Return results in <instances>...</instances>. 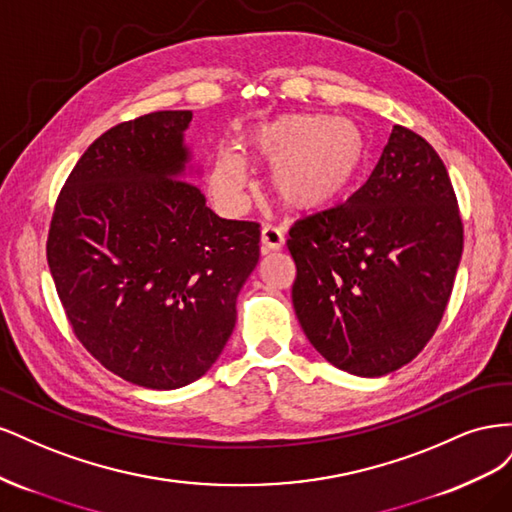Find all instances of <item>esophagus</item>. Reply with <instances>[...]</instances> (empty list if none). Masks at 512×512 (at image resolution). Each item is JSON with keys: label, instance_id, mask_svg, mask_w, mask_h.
<instances>
[{"label": "esophagus", "instance_id": "1", "mask_svg": "<svg viewBox=\"0 0 512 512\" xmlns=\"http://www.w3.org/2000/svg\"><path fill=\"white\" fill-rule=\"evenodd\" d=\"M284 243H286V239H284L282 228L262 226V230H260V250H262V254L280 252Z\"/></svg>", "mask_w": 512, "mask_h": 512}]
</instances>
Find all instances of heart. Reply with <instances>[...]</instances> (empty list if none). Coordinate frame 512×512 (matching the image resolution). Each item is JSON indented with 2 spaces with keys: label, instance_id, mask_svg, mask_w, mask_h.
<instances>
[{
  "label": "heart",
  "instance_id": "1",
  "mask_svg": "<svg viewBox=\"0 0 512 512\" xmlns=\"http://www.w3.org/2000/svg\"><path fill=\"white\" fill-rule=\"evenodd\" d=\"M243 160L271 166L269 185L282 205L314 211L331 205L359 175L365 138L356 123L327 115H280L241 136ZM243 162L220 153L211 170V190L224 203H237L245 190Z\"/></svg>",
  "mask_w": 512,
  "mask_h": 512
}]
</instances>
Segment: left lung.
I'll return each instance as SVG.
<instances>
[{"mask_svg":"<svg viewBox=\"0 0 512 512\" xmlns=\"http://www.w3.org/2000/svg\"><path fill=\"white\" fill-rule=\"evenodd\" d=\"M294 312L337 369L376 378L436 333L463 252L446 166L423 136L393 126L369 179L346 203L290 228Z\"/></svg>","mask_w":512,"mask_h":512,"instance_id":"obj_1","label":"left lung"}]
</instances>
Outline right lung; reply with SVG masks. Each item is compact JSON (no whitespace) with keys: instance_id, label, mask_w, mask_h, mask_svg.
Wrapping results in <instances>:
<instances>
[{"instance_id":"right-lung-1","label":"right lung","mask_w":512,"mask_h":512,"mask_svg":"<svg viewBox=\"0 0 512 512\" xmlns=\"http://www.w3.org/2000/svg\"><path fill=\"white\" fill-rule=\"evenodd\" d=\"M192 111L117 123L61 188L46 260L85 350L119 378L168 391L218 361L260 254V224L222 220L185 181Z\"/></svg>"}]
</instances>
